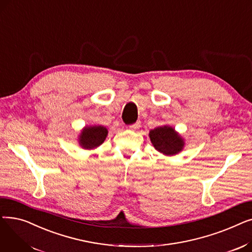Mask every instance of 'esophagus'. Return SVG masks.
Instances as JSON below:
<instances>
[{"label":"esophagus","mask_w":252,"mask_h":252,"mask_svg":"<svg viewBox=\"0 0 252 252\" xmlns=\"http://www.w3.org/2000/svg\"><path fill=\"white\" fill-rule=\"evenodd\" d=\"M140 126H141V123H140V122H137V123L134 124V125H130L128 127H129V129L135 130V129H138Z\"/></svg>","instance_id":"34e87169"}]
</instances>
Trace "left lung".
I'll list each match as a JSON object with an SVG mask.
<instances>
[{
  "label": "left lung",
  "instance_id": "1",
  "mask_svg": "<svg viewBox=\"0 0 252 252\" xmlns=\"http://www.w3.org/2000/svg\"><path fill=\"white\" fill-rule=\"evenodd\" d=\"M149 137L154 148L167 156L180 153L185 145L184 139L177 133L175 128L168 126L151 129Z\"/></svg>",
  "mask_w": 252,
  "mask_h": 252
}]
</instances>
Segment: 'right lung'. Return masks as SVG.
<instances>
[{
	"instance_id": "obj_1",
	"label": "right lung",
	"mask_w": 252,
	"mask_h": 252,
	"mask_svg": "<svg viewBox=\"0 0 252 252\" xmlns=\"http://www.w3.org/2000/svg\"><path fill=\"white\" fill-rule=\"evenodd\" d=\"M107 135V128L102 126H86L78 137V142L84 149H94L100 146Z\"/></svg>"
}]
</instances>
